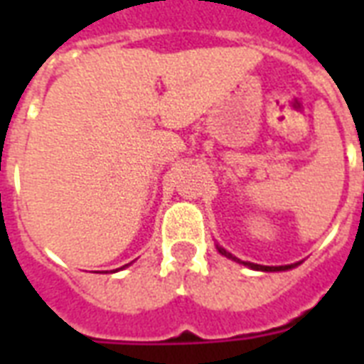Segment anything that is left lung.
I'll use <instances>...</instances> for the list:
<instances>
[{"label":"left lung","instance_id":"1","mask_svg":"<svg viewBox=\"0 0 364 364\" xmlns=\"http://www.w3.org/2000/svg\"><path fill=\"white\" fill-rule=\"evenodd\" d=\"M217 249H219V253L225 255V257H228V259L232 260H238V262H242V264L249 266V268H253V270H262V272H283V270H291V268H294V266H299L300 262H294V264H285V266H262V264H253V262H243V260L236 259V257H232V255L228 253V251H225L223 247H219L217 245Z\"/></svg>","mask_w":364,"mask_h":364}]
</instances>
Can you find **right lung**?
Segmentation results:
<instances>
[{
    "instance_id": "obj_1",
    "label": "right lung",
    "mask_w": 364,
    "mask_h": 364,
    "mask_svg": "<svg viewBox=\"0 0 364 364\" xmlns=\"http://www.w3.org/2000/svg\"><path fill=\"white\" fill-rule=\"evenodd\" d=\"M126 266H128V264H126ZM122 268H124V266H122Z\"/></svg>"
}]
</instances>
